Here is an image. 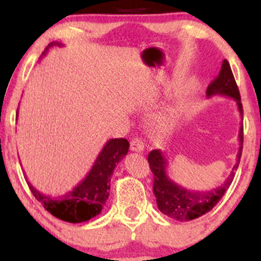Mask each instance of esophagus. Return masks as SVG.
Listing matches in <instances>:
<instances>
[{"label": "esophagus", "instance_id": "esophagus-1", "mask_svg": "<svg viewBox=\"0 0 261 261\" xmlns=\"http://www.w3.org/2000/svg\"><path fill=\"white\" fill-rule=\"evenodd\" d=\"M130 148L131 151L134 152H142L143 148H145V145H143V142L139 139V137H135V139L131 140Z\"/></svg>", "mask_w": 261, "mask_h": 261}]
</instances>
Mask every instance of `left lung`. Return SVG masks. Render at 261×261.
<instances>
[{"mask_svg": "<svg viewBox=\"0 0 261 261\" xmlns=\"http://www.w3.org/2000/svg\"><path fill=\"white\" fill-rule=\"evenodd\" d=\"M215 95H222V97L234 99L242 120H243V107L241 103V94H239L234 76H233L227 60H223L220 73L206 89V97L211 98ZM238 137L239 149L237 153V161L228 178L220 187L206 191L190 190V189L179 185L170 178L167 172L168 161H167L164 152H162L161 149H153L149 152V168L154 175L153 193L157 206L162 214L167 215L170 218H174L176 221H180V222H185V221L195 220L214 208L217 202L222 199L229 185L232 184L234 172L238 169L242 151H243V121L241 122Z\"/></svg>", "mask_w": 261, "mask_h": 261, "instance_id": "left-lung-1", "label": "left lung"}]
</instances>
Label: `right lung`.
Masks as SVG:
<instances>
[{"mask_svg":"<svg viewBox=\"0 0 261 261\" xmlns=\"http://www.w3.org/2000/svg\"><path fill=\"white\" fill-rule=\"evenodd\" d=\"M54 45L61 46V44L54 41L47 45L43 55ZM128 146L130 143L126 139L108 141L86 178L64 195L58 197L45 195L28 181L29 189L35 199L43 203L44 208L53 216L70 223H82L89 221L99 215L103 206L106 205L114 169L116 164L127 154Z\"/></svg>","mask_w":261,"mask_h":261,"instance_id":"1","label":"right lung"}]
</instances>
